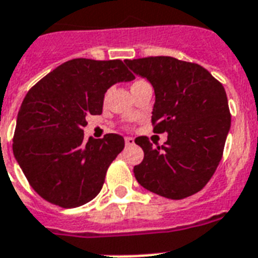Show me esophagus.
I'll return each instance as SVG.
<instances>
[{"mask_svg":"<svg viewBox=\"0 0 258 258\" xmlns=\"http://www.w3.org/2000/svg\"><path fill=\"white\" fill-rule=\"evenodd\" d=\"M133 144H135V139L133 137H125V145L132 146Z\"/></svg>","mask_w":258,"mask_h":258,"instance_id":"esophagus-1","label":"esophagus"}]
</instances>
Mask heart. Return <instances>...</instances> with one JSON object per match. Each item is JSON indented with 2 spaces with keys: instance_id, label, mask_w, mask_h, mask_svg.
<instances>
[{
  "instance_id": "1",
  "label": "heart",
  "mask_w": 258,
  "mask_h": 258,
  "mask_svg": "<svg viewBox=\"0 0 258 258\" xmlns=\"http://www.w3.org/2000/svg\"><path fill=\"white\" fill-rule=\"evenodd\" d=\"M144 84H148V82H146L145 80H140V78H137V80H135V81L132 82V88H136V86L144 85Z\"/></svg>"
}]
</instances>
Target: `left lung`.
I'll return each instance as SVG.
<instances>
[{"mask_svg": "<svg viewBox=\"0 0 258 258\" xmlns=\"http://www.w3.org/2000/svg\"><path fill=\"white\" fill-rule=\"evenodd\" d=\"M125 63L153 85V132L168 133L161 146L146 136L135 140L144 150L136 180L165 199H186L209 182L221 161L230 129L225 89L199 63L166 55Z\"/></svg>", "mask_w": 258, "mask_h": 258, "instance_id": "obj_1", "label": "left lung"}]
</instances>
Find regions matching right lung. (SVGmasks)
Masks as SVG:
<instances>
[{
	"label": "right lung",
	"instance_id": "right-lung-1",
	"mask_svg": "<svg viewBox=\"0 0 258 258\" xmlns=\"http://www.w3.org/2000/svg\"><path fill=\"white\" fill-rule=\"evenodd\" d=\"M121 59L74 58L32 86L17 116L13 153L38 196L61 208L93 200L125 141L116 133L84 140L86 117L102 113L104 96L116 82L132 81Z\"/></svg>",
	"mask_w": 258,
	"mask_h": 258
}]
</instances>
